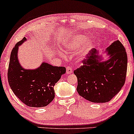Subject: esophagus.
I'll return each mask as SVG.
<instances>
[{"mask_svg":"<svg viewBox=\"0 0 134 134\" xmlns=\"http://www.w3.org/2000/svg\"><path fill=\"white\" fill-rule=\"evenodd\" d=\"M72 73V69L71 68V67L70 66H67L66 67V74H69Z\"/></svg>","mask_w":134,"mask_h":134,"instance_id":"34e87169","label":"esophagus"}]
</instances>
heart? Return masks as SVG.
<instances>
[{
    "mask_svg": "<svg viewBox=\"0 0 134 134\" xmlns=\"http://www.w3.org/2000/svg\"><path fill=\"white\" fill-rule=\"evenodd\" d=\"M86 38L82 35H77L74 36L71 39H69L65 42L63 47L65 52H72L77 50V49L85 41ZM91 46V42L90 41H87L84 44L82 48L79 52V56L80 58H83L87 54V51Z\"/></svg>",
    "mask_w": 134,
    "mask_h": 134,
    "instance_id": "b5f03b06",
    "label": "heart"
}]
</instances>
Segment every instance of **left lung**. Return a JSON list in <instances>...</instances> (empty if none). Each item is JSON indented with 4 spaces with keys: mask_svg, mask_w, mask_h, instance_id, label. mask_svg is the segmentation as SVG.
Instances as JSON below:
<instances>
[{
    "mask_svg": "<svg viewBox=\"0 0 134 134\" xmlns=\"http://www.w3.org/2000/svg\"><path fill=\"white\" fill-rule=\"evenodd\" d=\"M110 58L100 62L96 51L91 49L82 63L74 71L77 78V91L85 99L102 103L110 100L125 83L127 57L122 44L116 40L108 47Z\"/></svg>",
    "mask_w": 134,
    "mask_h": 134,
    "instance_id": "8db88e82",
    "label": "left lung"
}]
</instances>
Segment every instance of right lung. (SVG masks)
Segmentation results:
<instances>
[{"mask_svg":"<svg viewBox=\"0 0 134 134\" xmlns=\"http://www.w3.org/2000/svg\"><path fill=\"white\" fill-rule=\"evenodd\" d=\"M25 40L24 37L11 52L7 73L9 85L14 94L25 105L32 107H45L54 99V87L66 72V68L43 63L34 70L24 69L18 61V50L19 46Z\"/></svg>","mask_w":134,"mask_h":134,"instance_id":"right-lung-1","label":"right lung"}]
</instances>
